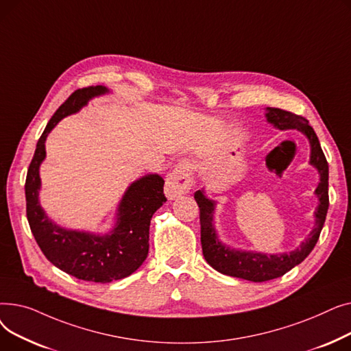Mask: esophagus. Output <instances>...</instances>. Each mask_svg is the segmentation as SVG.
<instances>
[{
	"label": "esophagus",
	"mask_w": 351,
	"mask_h": 351,
	"mask_svg": "<svg viewBox=\"0 0 351 351\" xmlns=\"http://www.w3.org/2000/svg\"><path fill=\"white\" fill-rule=\"evenodd\" d=\"M193 182V166L191 160L183 159L180 160L172 173L169 175L168 180H166V189H168V195L171 197H176L182 193H186Z\"/></svg>",
	"instance_id": "1"
}]
</instances>
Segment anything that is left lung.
I'll return each mask as SVG.
<instances>
[{"label": "left lung", "mask_w": 351, "mask_h": 351, "mask_svg": "<svg viewBox=\"0 0 351 351\" xmlns=\"http://www.w3.org/2000/svg\"><path fill=\"white\" fill-rule=\"evenodd\" d=\"M267 121L279 129H299L310 141L311 158L310 163L316 166L320 173V183L316 189L320 204L316 210V226L299 249L283 254H263L252 252H237L222 245L216 237L213 229L215 202L208 199L204 192L196 191L195 200L199 206L200 219V242L206 262L217 271L241 278L250 282H267L286 274L294 266L302 263L316 246L323 229L328 209V163L322 151L319 138L302 115H296L280 108H267Z\"/></svg>", "instance_id": "obj_1"}]
</instances>
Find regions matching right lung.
<instances>
[{
  "mask_svg": "<svg viewBox=\"0 0 351 351\" xmlns=\"http://www.w3.org/2000/svg\"><path fill=\"white\" fill-rule=\"evenodd\" d=\"M102 85L72 92L47 123L35 147L25 179L27 219L36 243L47 259L73 278L109 283L132 274L146 259L149 250V225L152 215L166 202L165 180L147 175L134 182L126 191L118 213V225L110 234L95 236L65 230L53 225L38 204L41 186L40 165L45 158V139L64 117L77 112L88 99L105 94Z\"/></svg>",
  "mask_w": 351,
  "mask_h": 351,
  "instance_id": "1",
  "label": "right lung"
}]
</instances>
